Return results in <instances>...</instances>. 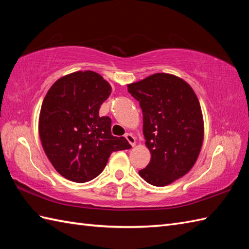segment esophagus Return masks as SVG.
<instances>
[{
    "label": "esophagus",
    "mask_w": 249,
    "mask_h": 249,
    "mask_svg": "<svg viewBox=\"0 0 249 249\" xmlns=\"http://www.w3.org/2000/svg\"><path fill=\"white\" fill-rule=\"evenodd\" d=\"M125 138H126V140H127L128 142H129V144L131 145V146H134L135 144H136V139H135V137L131 135V134H129V133H127V134H125Z\"/></svg>",
    "instance_id": "obj_1"
}]
</instances>
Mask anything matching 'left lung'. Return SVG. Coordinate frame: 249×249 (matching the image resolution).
Segmentation results:
<instances>
[{
    "mask_svg": "<svg viewBox=\"0 0 249 249\" xmlns=\"http://www.w3.org/2000/svg\"><path fill=\"white\" fill-rule=\"evenodd\" d=\"M127 88L139 102L151 152L139 174L151 185L166 186L185 176L198 158L203 141L199 100L188 83L169 73H154Z\"/></svg>",
    "mask_w": 249,
    "mask_h": 249,
    "instance_id": "8db88e82",
    "label": "left lung"
}]
</instances>
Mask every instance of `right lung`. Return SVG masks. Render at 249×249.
Instances as JSON below:
<instances>
[{
    "label": "right lung",
    "instance_id": "right-lung-1",
    "mask_svg": "<svg viewBox=\"0 0 249 249\" xmlns=\"http://www.w3.org/2000/svg\"><path fill=\"white\" fill-rule=\"evenodd\" d=\"M110 94V84L97 72L77 71L59 79L41 105V144L55 170L72 182L91 181L111 153L131 147L124 137L111 134L109 116H99Z\"/></svg>",
    "mask_w": 249,
    "mask_h": 249
}]
</instances>
